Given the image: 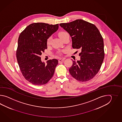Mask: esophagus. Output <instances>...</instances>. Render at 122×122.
I'll use <instances>...</instances> for the list:
<instances>
[{"label": "esophagus", "instance_id": "1", "mask_svg": "<svg viewBox=\"0 0 122 122\" xmlns=\"http://www.w3.org/2000/svg\"><path fill=\"white\" fill-rule=\"evenodd\" d=\"M65 59H61H61L58 60V62L60 63V62H61V61H63Z\"/></svg>", "mask_w": 122, "mask_h": 122}]
</instances>
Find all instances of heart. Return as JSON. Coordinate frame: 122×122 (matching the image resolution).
Here are the masks:
<instances>
[{
    "label": "heart",
    "instance_id": "1",
    "mask_svg": "<svg viewBox=\"0 0 122 122\" xmlns=\"http://www.w3.org/2000/svg\"><path fill=\"white\" fill-rule=\"evenodd\" d=\"M67 33L65 32V31H62V32H60L58 34V36L60 37V38L61 39L63 36L65 35V34H67ZM51 37H49L47 40V45H49L51 43Z\"/></svg>",
    "mask_w": 122,
    "mask_h": 122
}]
</instances>
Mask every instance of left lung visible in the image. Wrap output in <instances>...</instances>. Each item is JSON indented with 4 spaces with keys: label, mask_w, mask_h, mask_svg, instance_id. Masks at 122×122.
I'll list each match as a JSON object with an SVG mask.
<instances>
[{
    "label": "left lung",
    "mask_w": 122,
    "mask_h": 122,
    "mask_svg": "<svg viewBox=\"0 0 122 122\" xmlns=\"http://www.w3.org/2000/svg\"><path fill=\"white\" fill-rule=\"evenodd\" d=\"M60 26L70 34L74 49H80V60L73 64L69 71L77 80H90L100 70L105 56L103 38L92 23L78 19Z\"/></svg>",
    "instance_id": "left-lung-1"
}]
</instances>
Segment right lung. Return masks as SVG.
Wrapping results in <instances>:
<instances>
[{"label": "right lung", "mask_w": 122, "mask_h": 122, "mask_svg": "<svg viewBox=\"0 0 122 122\" xmlns=\"http://www.w3.org/2000/svg\"><path fill=\"white\" fill-rule=\"evenodd\" d=\"M58 24L32 23L19 36L16 52L17 61L23 77L33 85H44L54 74L57 60H48L45 65L40 56L47 49V40L57 30Z\"/></svg>", "instance_id": "obj_1"}]
</instances>
